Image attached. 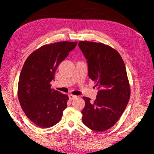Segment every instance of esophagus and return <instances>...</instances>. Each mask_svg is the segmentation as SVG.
<instances>
[{
    "label": "esophagus",
    "instance_id": "obj_1",
    "mask_svg": "<svg viewBox=\"0 0 154 154\" xmlns=\"http://www.w3.org/2000/svg\"><path fill=\"white\" fill-rule=\"evenodd\" d=\"M69 99H70V100H73V99H75V98H76L77 96H76L72 95V94H69Z\"/></svg>",
    "mask_w": 154,
    "mask_h": 154
}]
</instances>
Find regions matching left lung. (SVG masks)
Wrapping results in <instances>:
<instances>
[{"label":"left lung","instance_id":"obj_1","mask_svg":"<svg viewBox=\"0 0 154 154\" xmlns=\"http://www.w3.org/2000/svg\"><path fill=\"white\" fill-rule=\"evenodd\" d=\"M79 48L87 60L88 77L96 82L98 94L94 103L83 97L82 121L96 132L105 131L118 121L130 96L124 62L116 50L101 43L79 41Z\"/></svg>","mask_w":154,"mask_h":154}]
</instances>
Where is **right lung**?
<instances>
[{"instance_id": "1", "label": "right lung", "mask_w": 154, "mask_h": 154, "mask_svg": "<svg viewBox=\"0 0 154 154\" xmlns=\"http://www.w3.org/2000/svg\"><path fill=\"white\" fill-rule=\"evenodd\" d=\"M77 42L62 41L45 45L26 59L18 82V98L27 118L41 128L60 122L69 97L51 88L57 68Z\"/></svg>"}]
</instances>
